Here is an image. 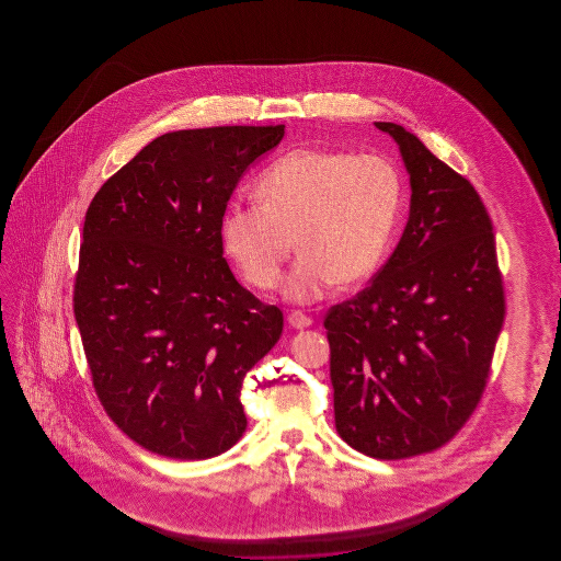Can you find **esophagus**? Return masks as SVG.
I'll return each instance as SVG.
<instances>
[{"label":"esophagus","instance_id":"esophagus-1","mask_svg":"<svg viewBox=\"0 0 561 561\" xmlns=\"http://www.w3.org/2000/svg\"><path fill=\"white\" fill-rule=\"evenodd\" d=\"M288 324H290L293 329H297V331H302V329H309L310 324H312V319L295 310V312L288 314Z\"/></svg>","mask_w":561,"mask_h":561}]
</instances>
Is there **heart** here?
Segmentation results:
<instances>
[{
	"label": "heart",
	"instance_id": "heart-1",
	"mask_svg": "<svg viewBox=\"0 0 561 561\" xmlns=\"http://www.w3.org/2000/svg\"><path fill=\"white\" fill-rule=\"evenodd\" d=\"M252 194L256 204H232L222 216V249L249 285L268 290L295 239L300 254L283 295L310 305L379 268L401 215L403 180L385 156L295 150L264 170Z\"/></svg>",
	"mask_w": 561,
	"mask_h": 561
}]
</instances>
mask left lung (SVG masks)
Returning <instances> with one entry per match:
<instances>
[{"instance_id": "left-lung-1", "label": "left lung", "mask_w": 561, "mask_h": 561, "mask_svg": "<svg viewBox=\"0 0 561 561\" xmlns=\"http://www.w3.org/2000/svg\"><path fill=\"white\" fill-rule=\"evenodd\" d=\"M393 138L411 184L403 237L357 297L324 319L334 425L375 459L430 454L476 411L505 317L495 237L469 180L415 134Z\"/></svg>"}]
</instances>
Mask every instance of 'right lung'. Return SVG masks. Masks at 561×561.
Returning a JSON list of instances; mask_svg holds the SVG:
<instances>
[{
	"label": "right lung",
	"instance_id": "right-lung-1",
	"mask_svg": "<svg viewBox=\"0 0 561 561\" xmlns=\"http://www.w3.org/2000/svg\"><path fill=\"white\" fill-rule=\"evenodd\" d=\"M285 126L168 131L85 213L73 314L110 419L152 454L198 461L247 431L240 389L283 312L232 275L220 225L244 172Z\"/></svg>",
	"mask_w": 561,
	"mask_h": 561
}]
</instances>
